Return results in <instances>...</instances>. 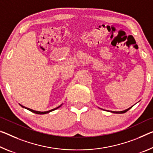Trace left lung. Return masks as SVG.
I'll use <instances>...</instances> for the list:
<instances>
[{
  "mask_svg": "<svg viewBox=\"0 0 153 153\" xmlns=\"http://www.w3.org/2000/svg\"><path fill=\"white\" fill-rule=\"evenodd\" d=\"M133 106H131V107H130V108H127V109H126V110H123V111H110V112H111V113H114V114H123V113H125V112H127V111L129 110V109H131V108ZM101 109V108H100Z\"/></svg>",
  "mask_w": 153,
  "mask_h": 153,
  "instance_id": "left-lung-1",
  "label": "left lung"
}]
</instances>
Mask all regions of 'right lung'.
I'll list each match as a JSON object with an SVG mask.
<instances>
[{
    "label": "right lung",
    "instance_id": "1",
    "mask_svg": "<svg viewBox=\"0 0 153 153\" xmlns=\"http://www.w3.org/2000/svg\"><path fill=\"white\" fill-rule=\"evenodd\" d=\"M19 105H20L22 108H25V109H26V110H29V111H32V112H33V113L37 114H48V113L50 112V111H54V110H56V109H58V108H59L60 107V106H61V105H62V103L61 105H60L58 106L57 108H54V109H52V110H49V111H35V110H32V109L28 108H26V107H24V106H23L22 105H21V104H20V103H19Z\"/></svg>",
    "mask_w": 153,
    "mask_h": 153
}]
</instances>
